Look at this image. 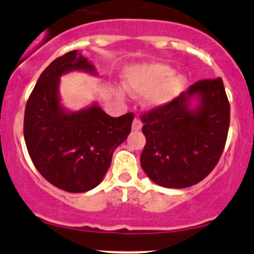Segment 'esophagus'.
<instances>
[{
    "instance_id": "esophagus-1",
    "label": "esophagus",
    "mask_w": 254,
    "mask_h": 254,
    "mask_svg": "<svg viewBox=\"0 0 254 254\" xmlns=\"http://www.w3.org/2000/svg\"><path fill=\"white\" fill-rule=\"evenodd\" d=\"M141 127H142V124H141L140 120L134 119V121H133V124H132V129L133 130H140Z\"/></svg>"
}]
</instances>
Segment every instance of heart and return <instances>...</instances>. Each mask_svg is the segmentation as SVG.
<instances>
[{"label": "heart", "instance_id": "1", "mask_svg": "<svg viewBox=\"0 0 254 254\" xmlns=\"http://www.w3.org/2000/svg\"><path fill=\"white\" fill-rule=\"evenodd\" d=\"M126 86L135 96L147 95L150 108H161L169 104L187 87V76L174 73L170 65L164 64H138L130 65L125 74Z\"/></svg>", "mask_w": 254, "mask_h": 254}]
</instances>
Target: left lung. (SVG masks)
<instances>
[{
    "instance_id": "1",
    "label": "left lung",
    "mask_w": 254,
    "mask_h": 254,
    "mask_svg": "<svg viewBox=\"0 0 254 254\" xmlns=\"http://www.w3.org/2000/svg\"><path fill=\"white\" fill-rule=\"evenodd\" d=\"M197 101L194 107L191 102ZM230 105L221 78L199 80L169 104L141 116L146 138L140 164L155 184L186 189L216 167L229 129Z\"/></svg>"
}]
</instances>
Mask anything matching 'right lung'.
Returning <instances> with one entry per match:
<instances>
[{
    "instance_id": "obj_1",
    "label": "right lung",
    "mask_w": 254,
    "mask_h": 254,
    "mask_svg": "<svg viewBox=\"0 0 254 254\" xmlns=\"http://www.w3.org/2000/svg\"><path fill=\"white\" fill-rule=\"evenodd\" d=\"M73 70L97 75L78 50L54 60L43 70L25 108L24 138L33 164L51 185L70 193L95 189L103 180L113 153L130 133L132 113L119 118L97 103L78 112L60 102V78Z\"/></svg>"
}]
</instances>
